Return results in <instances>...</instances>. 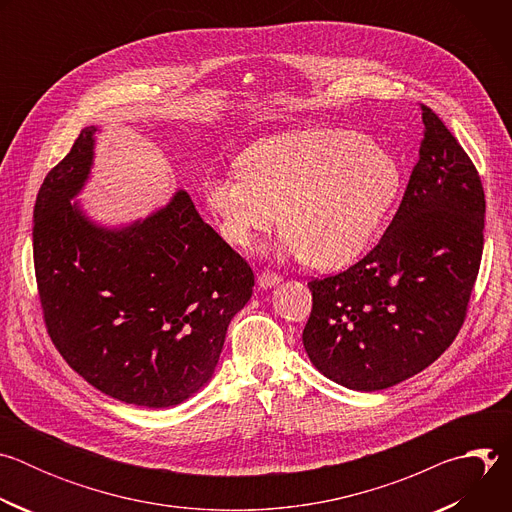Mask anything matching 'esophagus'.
I'll return each mask as SVG.
<instances>
[{
	"label": "esophagus",
	"mask_w": 512,
	"mask_h": 512,
	"mask_svg": "<svg viewBox=\"0 0 512 512\" xmlns=\"http://www.w3.org/2000/svg\"><path fill=\"white\" fill-rule=\"evenodd\" d=\"M281 281V277L277 275V273H273V271H261L259 275H257V283L261 285V287H273V285H277Z\"/></svg>",
	"instance_id": "34e87169"
}]
</instances>
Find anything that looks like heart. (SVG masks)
Masks as SVG:
<instances>
[{
  "mask_svg": "<svg viewBox=\"0 0 512 512\" xmlns=\"http://www.w3.org/2000/svg\"><path fill=\"white\" fill-rule=\"evenodd\" d=\"M239 166L204 186L223 237L249 249L281 210L287 251L318 269L346 267L367 251L401 192L397 160L344 129L261 139Z\"/></svg>",
  "mask_w": 512,
  "mask_h": 512,
  "instance_id": "1",
  "label": "heart"
}]
</instances>
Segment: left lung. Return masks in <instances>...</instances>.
I'll use <instances>...</instances> for the list:
<instances>
[{"mask_svg":"<svg viewBox=\"0 0 512 512\" xmlns=\"http://www.w3.org/2000/svg\"><path fill=\"white\" fill-rule=\"evenodd\" d=\"M419 160L383 239L348 269L314 277L304 348L328 379L393 387L456 340L484 247V188L458 139L427 105Z\"/></svg>","mask_w":512,"mask_h":512,"instance_id":"1","label":"left lung"}]
</instances>
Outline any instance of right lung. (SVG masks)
<instances>
[{
	"label": "right lung",
	"mask_w": 512,
	"mask_h": 512,
	"mask_svg": "<svg viewBox=\"0 0 512 512\" xmlns=\"http://www.w3.org/2000/svg\"><path fill=\"white\" fill-rule=\"evenodd\" d=\"M95 131H81L36 196L42 318L68 367L95 389L139 407H172L212 377L255 275L184 190L143 223L91 225L70 198L89 176Z\"/></svg>",
	"instance_id": "add662e5"
}]
</instances>
